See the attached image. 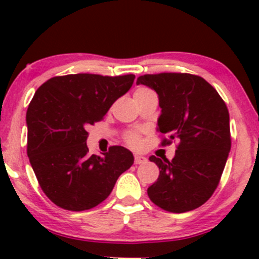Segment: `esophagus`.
I'll list each match as a JSON object with an SVG mask.
<instances>
[{"label": "esophagus", "mask_w": 259, "mask_h": 259, "mask_svg": "<svg viewBox=\"0 0 259 259\" xmlns=\"http://www.w3.org/2000/svg\"><path fill=\"white\" fill-rule=\"evenodd\" d=\"M146 161H148V159H146L145 156H143V155H135L134 156L135 164H144V163H146Z\"/></svg>", "instance_id": "obj_1"}]
</instances>
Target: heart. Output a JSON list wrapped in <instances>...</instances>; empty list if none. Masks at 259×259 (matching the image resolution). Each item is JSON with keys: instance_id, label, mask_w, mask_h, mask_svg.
Here are the masks:
<instances>
[{"instance_id": "heart-1", "label": "heart", "mask_w": 259, "mask_h": 259, "mask_svg": "<svg viewBox=\"0 0 259 259\" xmlns=\"http://www.w3.org/2000/svg\"><path fill=\"white\" fill-rule=\"evenodd\" d=\"M145 91H149V90H148V89H144V88L138 89V90L134 93V96L135 95H139V94H142V93H145ZM126 142L129 143L130 145L137 146L138 144H139V142H140L139 135H138L137 133H129V134L126 135Z\"/></svg>"}]
</instances>
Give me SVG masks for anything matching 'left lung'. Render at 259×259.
I'll list each match as a JSON object with an SVG mask.
<instances>
[{
  "label": "left lung",
  "instance_id": "obj_1",
  "mask_svg": "<svg viewBox=\"0 0 259 259\" xmlns=\"http://www.w3.org/2000/svg\"><path fill=\"white\" fill-rule=\"evenodd\" d=\"M137 83L158 94L161 109L158 132L169 134L163 144L179 143L171 160L149 158L160 169L159 178L148 188L149 198L171 213L195 209L218 187L231 150L226 103L209 82L197 75H143Z\"/></svg>",
  "mask_w": 259,
  "mask_h": 259
}]
</instances>
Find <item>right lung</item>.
Masks as SVG:
<instances>
[{
	"label": "right lung",
	"mask_w": 259,
	"mask_h": 259,
	"mask_svg": "<svg viewBox=\"0 0 259 259\" xmlns=\"http://www.w3.org/2000/svg\"><path fill=\"white\" fill-rule=\"evenodd\" d=\"M133 74L55 76L36 90L26 114L27 155L41 189L66 210L96 207L109 197L117 178L134 163L124 146L103 156L89 154L88 127L100 121L129 91Z\"/></svg>",
	"instance_id": "1"
}]
</instances>
